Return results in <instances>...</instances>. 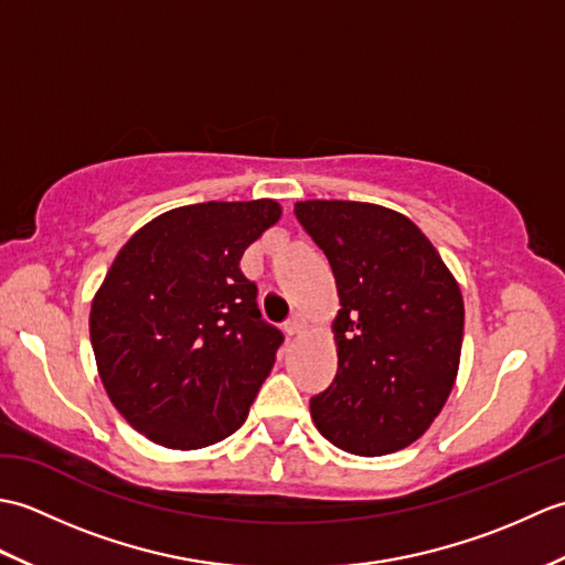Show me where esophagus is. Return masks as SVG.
I'll return each instance as SVG.
<instances>
[{
  "label": "esophagus",
  "mask_w": 565,
  "mask_h": 565,
  "mask_svg": "<svg viewBox=\"0 0 565 565\" xmlns=\"http://www.w3.org/2000/svg\"><path fill=\"white\" fill-rule=\"evenodd\" d=\"M303 328H306V322H303L301 316H291L289 320L284 322V330H286V334H289V338H296V334H301Z\"/></svg>",
  "instance_id": "34e87169"
}]
</instances>
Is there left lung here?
Returning <instances> with one entry per match:
<instances>
[{
    "label": "left lung",
    "instance_id": "obj_1",
    "mask_svg": "<svg viewBox=\"0 0 565 565\" xmlns=\"http://www.w3.org/2000/svg\"><path fill=\"white\" fill-rule=\"evenodd\" d=\"M298 223L338 284V374L310 398L318 431L356 456L425 435L459 371L463 298L435 245L405 215L362 201H298Z\"/></svg>",
    "mask_w": 565,
    "mask_h": 565
}]
</instances>
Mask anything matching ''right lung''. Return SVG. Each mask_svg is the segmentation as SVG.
<instances>
[{
    "mask_svg": "<svg viewBox=\"0 0 565 565\" xmlns=\"http://www.w3.org/2000/svg\"><path fill=\"white\" fill-rule=\"evenodd\" d=\"M271 199L172 209L128 239L92 301L99 376L126 423L167 449L231 437L284 342L262 320L243 252L271 227Z\"/></svg>",
    "mask_w": 565,
    "mask_h": 565,
    "instance_id": "right-lung-1",
    "label": "right lung"
}]
</instances>
